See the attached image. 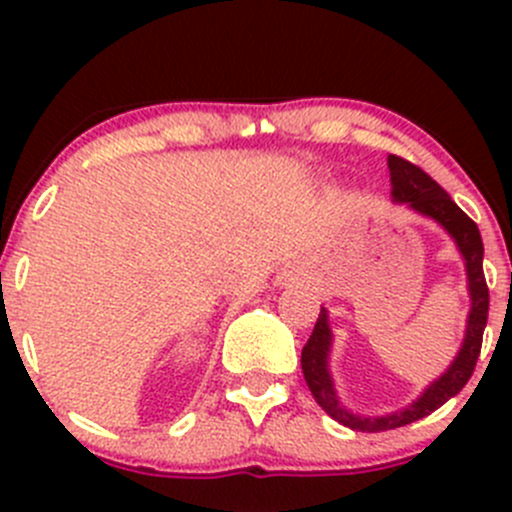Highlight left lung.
<instances>
[{
    "label": "left lung",
    "instance_id": "left-lung-1",
    "mask_svg": "<svg viewBox=\"0 0 512 512\" xmlns=\"http://www.w3.org/2000/svg\"><path fill=\"white\" fill-rule=\"evenodd\" d=\"M389 170L391 198H394L396 203H409V208H414L416 213L433 218L438 225L446 227L448 235L456 240L458 250H461L463 260H466L468 292H471V314H468L466 339H463L461 352H458L453 364L448 366L446 374H443L441 379L433 381V384L418 396L414 404H409L406 409L396 411V414L366 418L349 414V411L339 404L332 376H329L327 369L329 349H332V329H329L327 309L319 312L312 337H309V342L304 344L302 349L304 381H307L314 401H317L334 421L344 423V426L354 428V431L366 433L389 431V428L406 426V423H414L418 418L433 414V411L441 409L451 396H456L458 391L468 384L480 356V344H483V329L485 322H488L490 304L488 285H485L483 275V240H480L478 225L473 223V220L453 203L451 195H448L431 175L423 173L418 165L409 163V160H404L401 156H389Z\"/></svg>",
    "mask_w": 512,
    "mask_h": 512
}]
</instances>
